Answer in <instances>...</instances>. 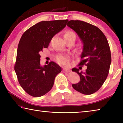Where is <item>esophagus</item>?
Returning a JSON list of instances; mask_svg holds the SVG:
<instances>
[{"instance_id": "obj_1", "label": "esophagus", "mask_w": 123, "mask_h": 123, "mask_svg": "<svg viewBox=\"0 0 123 123\" xmlns=\"http://www.w3.org/2000/svg\"><path fill=\"white\" fill-rule=\"evenodd\" d=\"M63 72H64V73H68V72H70V69H69V68H63Z\"/></svg>"}]
</instances>
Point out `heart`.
Returning <instances> with one entry per match:
<instances>
[{"instance_id": "obj_1", "label": "heart", "mask_w": 123, "mask_h": 123, "mask_svg": "<svg viewBox=\"0 0 123 123\" xmlns=\"http://www.w3.org/2000/svg\"><path fill=\"white\" fill-rule=\"evenodd\" d=\"M75 33L71 31H67L64 34V39L68 38H73L75 39ZM56 60L58 63L60 64H66L67 63L68 58L67 56H59L56 57Z\"/></svg>"}]
</instances>
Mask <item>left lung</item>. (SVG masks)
Instances as JSON below:
<instances>
[{
    "instance_id": "8db88e82",
    "label": "left lung",
    "mask_w": 123,
    "mask_h": 123,
    "mask_svg": "<svg viewBox=\"0 0 123 123\" xmlns=\"http://www.w3.org/2000/svg\"><path fill=\"white\" fill-rule=\"evenodd\" d=\"M67 26L78 34L82 41V60L79 65L86 66L84 72L80 71L81 67L73 68L72 71L79 75L80 81L72 86L82 94H92L99 90L109 74L111 63L109 43L98 28L88 23L72 20L68 22Z\"/></svg>"
}]
</instances>
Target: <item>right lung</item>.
<instances>
[{"instance_id":"add662e5","label":"right lung","mask_w":123,"mask_h":123,"mask_svg":"<svg viewBox=\"0 0 123 123\" xmlns=\"http://www.w3.org/2000/svg\"><path fill=\"white\" fill-rule=\"evenodd\" d=\"M66 20L42 21L28 29L20 38L17 51L14 70L23 89L31 96L39 97L53 87L61 68L53 61L40 64L39 53L48 47L51 39L65 28Z\"/></svg>"}]
</instances>
